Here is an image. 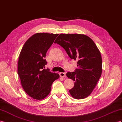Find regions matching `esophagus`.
I'll return each mask as SVG.
<instances>
[{
    "instance_id": "1",
    "label": "esophagus",
    "mask_w": 122,
    "mask_h": 122,
    "mask_svg": "<svg viewBox=\"0 0 122 122\" xmlns=\"http://www.w3.org/2000/svg\"><path fill=\"white\" fill-rule=\"evenodd\" d=\"M59 75H60V76L62 78H65L66 76V74L65 72H60L59 73Z\"/></svg>"
}]
</instances>
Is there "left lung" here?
<instances>
[{
  "instance_id": "left-lung-1",
  "label": "left lung",
  "mask_w": 122,
  "mask_h": 122,
  "mask_svg": "<svg viewBox=\"0 0 122 122\" xmlns=\"http://www.w3.org/2000/svg\"><path fill=\"white\" fill-rule=\"evenodd\" d=\"M54 43L63 47L71 59L78 60V68L66 74L75 81L69 92L76 99L86 98L95 88L102 74L100 51L91 38L83 34H61Z\"/></svg>"
}]
</instances>
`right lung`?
Masks as SVG:
<instances>
[{"instance_id": "right-lung-1", "label": "right lung", "mask_w": 122, "mask_h": 122, "mask_svg": "<svg viewBox=\"0 0 122 122\" xmlns=\"http://www.w3.org/2000/svg\"><path fill=\"white\" fill-rule=\"evenodd\" d=\"M59 34L39 33L24 43L18 62V74L25 92L34 99H43L50 93L59 75L44 69L46 54Z\"/></svg>"}]
</instances>
